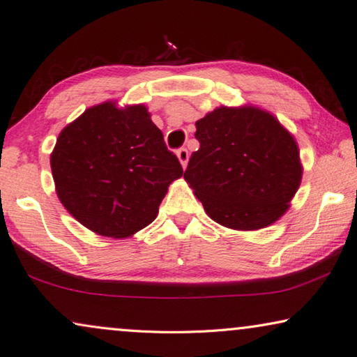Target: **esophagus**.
Returning <instances> with one entry per match:
<instances>
[{
    "instance_id": "34e87169",
    "label": "esophagus",
    "mask_w": 357,
    "mask_h": 357,
    "mask_svg": "<svg viewBox=\"0 0 357 357\" xmlns=\"http://www.w3.org/2000/svg\"><path fill=\"white\" fill-rule=\"evenodd\" d=\"M177 157H178V160H180L181 166L186 167L188 160H190V152H188L186 147H180V149L177 151Z\"/></svg>"
}]
</instances>
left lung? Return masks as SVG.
Listing matches in <instances>:
<instances>
[{
  "label": "left lung",
  "instance_id": "left-lung-1",
  "mask_svg": "<svg viewBox=\"0 0 357 357\" xmlns=\"http://www.w3.org/2000/svg\"><path fill=\"white\" fill-rule=\"evenodd\" d=\"M196 127L200 147L183 177L208 216L234 230H258L283 216L301 180L291 133L255 107H220Z\"/></svg>",
  "mask_w": 357,
  "mask_h": 357
}]
</instances>
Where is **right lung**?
<instances>
[{"mask_svg": "<svg viewBox=\"0 0 357 357\" xmlns=\"http://www.w3.org/2000/svg\"><path fill=\"white\" fill-rule=\"evenodd\" d=\"M51 171L73 218L102 236L126 238L157 218L183 167L144 105L105 102L60 132Z\"/></svg>", "mask_w": 357, "mask_h": 357, "instance_id": "right-lung-1", "label": "right lung"}]
</instances>
